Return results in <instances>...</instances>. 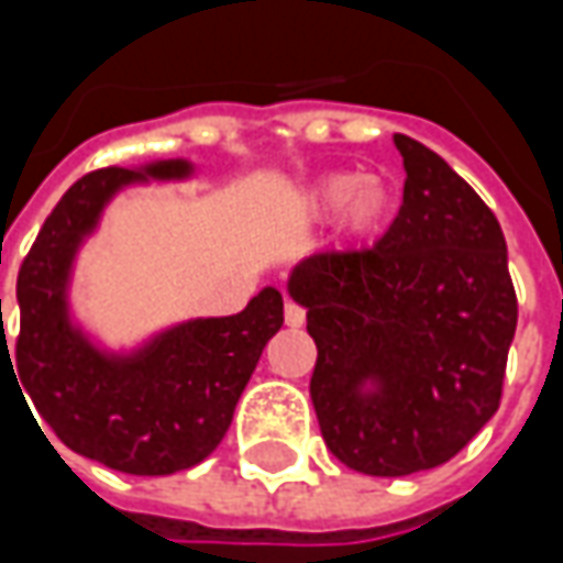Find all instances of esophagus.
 I'll use <instances>...</instances> for the list:
<instances>
[{
	"label": "esophagus",
	"mask_w": 563,
	"mask_h": 563,
	"mask_svg": "<svg viewBox=\"0 0 563 563\" xmlns=\"http://www.w3.org/2000/svg\"><path fill=\"white\" fill-rule=\"evenodd\" d=\"M303 319H307L303 307H297L294 300H288V303H285V322H288L291 329H297V325H303Z\"/></svg>",
	"instance_id": "34e87169"
}]
</instances>
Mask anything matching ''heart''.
Listing matches in <instances>:
<instances>
[{
  "mask_svg": "<svg viewBox=\"0 0 563 563\" xmlns=\"http://www.w3.org/2000/svg\"><path fill=\"white\" fill-rule=\"evenodd\" d=\"M316 206L322 212H338L344 209V225L351 234H369L376 231L388 209H391V194L378 178H360V175H335L316 190Z\"/></svg>",
  "mask_w": 563,
  "mask_h": 563,
  "instance_id": "obj_1",
  "label": "heart"
}]
</instances>
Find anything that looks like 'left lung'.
Returning a JSON list of instances; mask_svg holds the SVG:
<instances>
[{"label": "left lung", "instance_id": "1", "mask_svg": "<svg viewBox=\"0 0 563 563\" xmlns=\"http://www.w3.org/2000/svg\"><path fill=\"white\" fill-rule=\"evenodd\" d=\"M404 200L373 247L325 250L294 269L316 341L310 398L325 448L366 476L451 461L498 404L517 329L495 212L429 146L395 134ZM376 380L373 396L358 391Z\"/></svg>", "mask_w": 563, "mask_h": 563}]
</instances>
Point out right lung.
Returning <instances> with one entry per match:
<instances>
[{
    "label": "right lung",
    "mask_w": 563,
    "mask_h": 563,
    "mask_svg": "<svg viewBox=\"0 0 563 563\" xmlns=\"http://www.w3.org/2000/svg\"><path fill=\"white\" fill-rule=\"evenodd\" d=\"M187 175V163L146 172L97 168L65 190L18 272L21 329L9 354L18 391L31 395L55 439L77 454L131 476H168L200 464L225 439L238 398L282 322L275 288L225 319H197L156 338L143 354L109 360L77 335L65 313L68 266L80 238L121 185ZM2 322V300H0Z\"/></svg>",
    "instance_id": "right-lung-1"
}]
</instances>
